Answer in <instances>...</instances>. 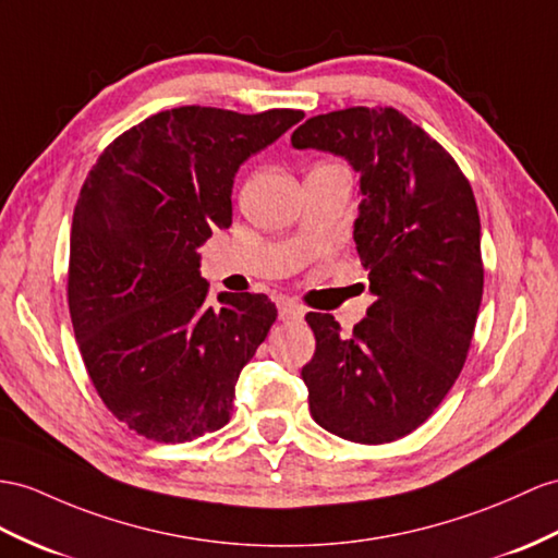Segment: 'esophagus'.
<instances>
[{
    "label": "esophagus",
    "mask_w": 558,
    "mask_h": 558,
    "mask_svg": "<svg viewBox=\"0 0 558 558\" xmlns=\"http://www.w3.org/2000/svg\"><path fill=\"white\" fill-rule=\"evenodd\" d=\"M277 307H279V319L281 322H298V319H303V315H305V310L301 307V303L293 301V298H281Z\"/></svg>",
    "instance_id": "obj_1"
}]
</instances>
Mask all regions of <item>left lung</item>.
I'll list each match as a JSON object with an SVG mask.
<instances>
[{"instance_id":"1","label":"left lung","mask_w":558,"mask_h":558,"mask_svg":"<svg viewBox=\"0 0 558 558\" xmlns=\"http://www.w3.org/2000/svg\"><path fill=\"white\" fill-rule=\"evenodd\" d=\"M291 144L343 156L360 174L352 236L376 295L350 338L307 312L310 414L343 440L392 442L436 412L466 362L483 298L478 206L454 158L390 106L315 116Z\"/></svg>"}]
</instances>
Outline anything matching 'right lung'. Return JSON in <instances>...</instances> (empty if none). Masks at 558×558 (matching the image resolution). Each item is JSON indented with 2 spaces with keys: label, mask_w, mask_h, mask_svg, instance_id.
Masks as SVG:
<instances>
[{
  "label": "right lung",
  "mask_w": 558,
  "mask_h": 558,
  "mask_svg": "<svg viewBox=\"0 0 558 558\" xmlns=\"http://www.w3.org/2000/svg\"><path fill=\"white\" fill-rule=\"evenodd\" d=\"M305 118L180 106L104 148L80 189L71 229L68 307L99 398L130 430L186 442L222 428L243 366L277 307L263 293H220L196 253L232 225L243 160Z\"/></svg>",
  "instance_id": "1"
}]
</instances>
